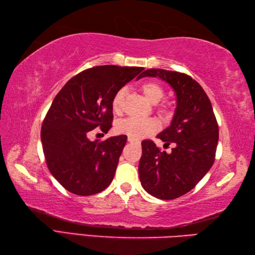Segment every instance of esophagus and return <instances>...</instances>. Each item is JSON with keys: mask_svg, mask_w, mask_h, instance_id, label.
I'll use <instances>...</instances> for the list:
<instances>
[{"mask_svg": "<svg viewBox=\"0 0 255 255\" xmlns=\"http://www.w3.org/2000/svg\"><path fill=\"white\" fill-rule=\"evenodd\" d=\"M128 141H129V142H137L138 140L134 139V138H131V137H128Z\"/></svg>", "mask_w": 255, "mask_h": 255, "instance_id": "obj_1", "label": "esophagus"}]
</instances>
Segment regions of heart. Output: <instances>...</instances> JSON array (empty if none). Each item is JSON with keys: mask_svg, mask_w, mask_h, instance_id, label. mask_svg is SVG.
Masks as SVG:
<instances>
[{"mask_svg": "<svg viewBox=\"0 0 255 255\" xmlns=\"http://www.w3.org/2000/svg\"><path fill=\"white\" fill-rule=\"evenodd\" d=\"M141 91L150 103L152 104H158V103L163 99L164 91L162 86L156 82H144L141 85ZM125 96V89H121L116 92L112 101L113 111L115 113H121L123 110V103ZM158 123L153 119H140L129 117L123 121L118 122L116 125V131L118 133H124L127 136L140 139L147 137L149 134L153 133L158 129Z\"/></svg>", "mask_w": 255, "mask_h": 255, "instance_id": "1", "label": "heart"}]
</instances>
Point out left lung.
I'll return each instance as SVG.
<instances>
[{
    "label": "left lung",
    "mask_w": 255,
    "mask_h": 255,
    "mask_svg": "<svg viewBox=\"0 0 255 255\" xmlns=\"http://www.w3.org/2000/svg\"><path fill=\"white\" fill-rule=\"evenodd\" d=\"M159 78L173 89L176 107L170 126L158 134L172 152L160 151L151 140H143L139 177L145 192L160 199H174L191 191L215 161L219 130L213 106L196 81L188 75L149 69L139 78Z\"/></svg>",
    "instance_id": "1"
}]
</instances>
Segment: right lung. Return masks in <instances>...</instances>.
Wrapping results in <instances>:
<instances>
[{
    "mask_svg": "<svg viewBox=\"0 0 255 255\" xmlns=\"http://www.w3.org/2000/svg\"><path fill=\"white\" fill-rule=\"evenodd\" d=\"M143 70L139 67L101 66L69 80L48 111L41 143L50 173L75 195L90 196L112 183L127 136L99 142L89 133L96 127L112 128V101L116 92Z\"/></svg>",
    "mask_w": 255,
    "mask_h": 255,
    "instance_id": "1",
    "label": "right lung"
}]
</instances>
